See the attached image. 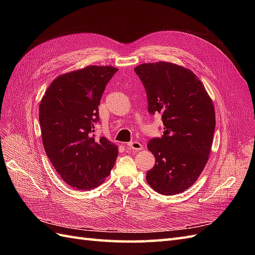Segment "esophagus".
<instances>
[{"label": "esophagus", "mask_w": 255, "mask_h": 255, "mask_svg": "<svg viewBox=\"0 0 255 255\" xmlns=\"http://www.w3.org/2000/svg\"><path fill=\"white\" fill-rule=\"evenodd\" d=\"M128 149L135 150V151H141V150H143V145L140 142H137V141L128 142Z\"/></svg>", "instance_id": "1"}]
</instances>
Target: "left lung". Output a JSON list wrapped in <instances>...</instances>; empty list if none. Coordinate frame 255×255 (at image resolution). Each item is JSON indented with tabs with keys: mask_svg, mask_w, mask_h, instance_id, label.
Segmentation results:
<instances>
[{
	"mask_svg": "<svg viewBox=\"0 0 255 255\" xmlns=\"http://www.w3.org/2000/svg\"><path fill=\"white\" fill-rule=\"evenodd\" d=\"M146 91L150 114H160L164 135L148 149L155 165L146 182L160 195L188 189L203 171L212 150L215 109L202 82L189 69L168 61L135 69Z\"/></svg>",
	"mask_w": 255,
	"mask_h": 255,
	"instance_id": "8db88e82",
	"label": "left lung"
}]
</instances>
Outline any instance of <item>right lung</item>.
I'll use <instances>...</instances> for the list:
<instances>
[{
  "label": "right lung",
  "instance_id": "1",
  "mask_svg": "<svg viewBox=\"0 0 255 255\" xmlns=\"http://www.w3.org/2000/svg\"><path fill=\"white\" fill-rule=\"evenodd\" d=\"M117 71L112 66H87L60 74L40 101L44 151L58 175L73 188L98 187L117 159L118 145L95 136L100 100Z\"/></svg>",
  "mask_w": 255,
  "mask_h": 255
}]
</instances>
